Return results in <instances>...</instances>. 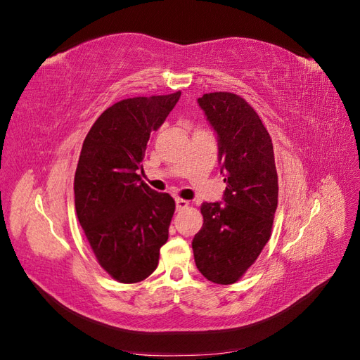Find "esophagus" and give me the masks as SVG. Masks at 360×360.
<instances>
[{"label":"esophagus","instance_id":"34e87169","mask_svg":"<svg viewBox=\"0 0 360 360\" xmlns=\"http://www.w3.org/2000/svg\"><path fill=\"white\" fill-rule=\"evenodd\" d=\"M188 205H189V201H186V200H181V198L176 200L177 210H181V209H184V207H188Z\"/></svg>","mask_w":360,"mask_h":360}]
</instances>
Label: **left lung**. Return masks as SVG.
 Returning a JSON list of instances; mask_svg holds the SVG:
<instances>
[{"instance_id": "left-lung-1", "label": "left lung", "mask_w": 360, "mask_h": 360, "mask_svg": "<svg viewBox=\"0 0 360 360\" xmlns=\"http://www.w3.org/2000/svg\"><path fill=\"white\" fill-rule=\"evenodd\" d=\"M217 139V160L226 188L222 201L204 202V224L192 249L201 275L228 285L255 263L269 242L278 205L274 144L258 114L233 93L198 99Z\"/></svg>"}]
</instances>
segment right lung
<instances>
[{"label": "right lung", "instance_id": "obj_1", "mask_svg": "<svg viewBox=\"0 0 360 360\" xmlns=\"http://www.w3.org/2000/svg\"><path fill=\"white\" fill-rule=\"evenodd\" d=\"M181 93L117 102L86 134L75 172V209L99 264L135 284L153 274L176 202L141 180L151 130L165 122Z\"/></svg>", "mask_w": 360, "mask_h": 360}]
</instances>
